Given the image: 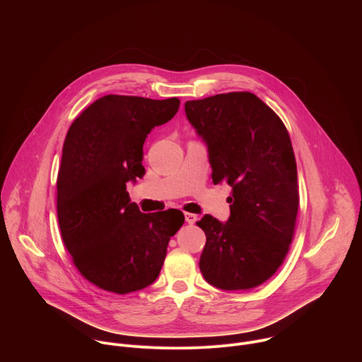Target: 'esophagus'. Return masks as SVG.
Segmentation results:
<instances>
[{
    "label": "esophagus",
    "mask_w": 362,
    "mask_h": 362,
    "mask_svg": "<svg viewBox=\"0 0 362 362\" xmlns=\"http://www.w3.org/2000/svg\"><path fill=\"white\" fill-rule=\"evenodd\" d=\"M185 219H186V222L189 223V225H193V223H196V221H197V215H194V214H185Z\"/></svg>",
    "instance_id": "esophagus-1"
}]
</instances>
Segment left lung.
<instances>
[{
	"instance_id": "obj_1",
	"label": "left lung",
	"mask_w": 362,
	"mask_h": 362,
	"mask_svg": "<svg viewBox=\"0 0 362 362\" xmlns=\"http://www.w3.org/2000/svg\"><path fill=\"white\" fill-rule=\"evenodd\" d=\"M196 134L208 147L214 183L232 187L230 215H204L199 268L223 291L268 281L292 242L299 204L292 143L276 113L253 93L235 91L185 103Z\"/></svg>"
}]
</instances>
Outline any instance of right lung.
I'll return each instance as SVG.
<instances>
[{"label":"right lung","mask_w":362,"mask_h":362,"mask_svg":"<svg viewBox=\"0 0 362 362\" xmlns=\"http://www.w3.org/2000/svg\"><path fill=\"white\" fill-rule=\"evenodd\" d=\"M180 100L109 94L70 126L57 177V216L64 245L95 286L129 293L160 274L170 238L185 216L177 209L143 214L126 185L146 173L147 134L168 123Z\"/></svg>","instance_id":"obj_1"}]
</instances>
